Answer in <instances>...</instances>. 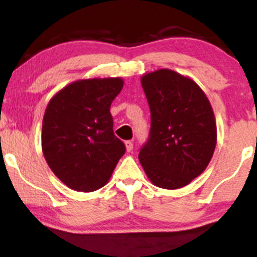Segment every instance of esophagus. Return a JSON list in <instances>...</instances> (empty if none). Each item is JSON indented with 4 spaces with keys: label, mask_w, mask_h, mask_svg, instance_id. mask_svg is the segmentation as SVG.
<instances>
[{
    "label": "esophagus",
    "mask_w": 257,
    "mask_h": 257,
    "mask_svg": "<svg viewBox=\"0 0 257 257\" xmlns=\"http://www.w3.org/2000/svg\"><path fill=\"white\" fill-rule=\"evenodd\" d=\"M133 143L132 141H125V149H126V151L128 152H131V151H133Z\"/></svg>",
    "instance_id": "1"
}]
</instances>
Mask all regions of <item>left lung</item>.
Wrapping results in <instances>:
<instances>
[{
    "instance_id": "1",
    "label": "left lung",
    "mask_w": 257,
    "mask_h": 257,
    "mask_svg": "<svg viewBox=\"0 0 257 257\" xmlns=\"http://www.w3.org/2000/svg\"><path fill=\"white\" fill-rule=\"evenodd\" d=\"M141 84L151 111V129L139 161L157 187H184L204 172L213 157V108L196 82L172 70L146 73Z\"/></svg>"
}]
</instances>
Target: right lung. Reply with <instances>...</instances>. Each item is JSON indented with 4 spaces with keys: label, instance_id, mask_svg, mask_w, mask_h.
<instances>
[{
    "label": "right lung",
    "instance_id": "obj_1",
    "mask_svg": "<svg viewBox=\"0 0 257 257\" xmlns=\"http://www.w3.org/2000/svg\"><path fill=\"white\" fill-rule=\"evenodd\" d=\"M123 79H79L48 102L42 151L52 172L67 187L93 192L107 184L125 146L113 133L110 106Z\"/></svg>",
    "mask_w": 257,
    "mask_h": 257
}]
</instances>
